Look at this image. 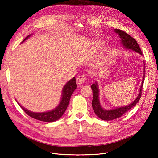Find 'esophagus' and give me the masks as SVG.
<instances>
[{
	"label": "esophagus",
	"instance_id": "1",
	"mask_svg": "<svg viewBox=\"0 0 158 158\" xmlns=\"http://www.w3.org/2000/svg\"><path fill=\"white\" fill-rule=\"evenodd\" d=\"M85 79H86V77L84 75H79L77 77V79H76L77 83L78 85H81L85 81Z\"/></svg>",
	"mask_w": 158,
	"mask_h": 158
}]
</instances>
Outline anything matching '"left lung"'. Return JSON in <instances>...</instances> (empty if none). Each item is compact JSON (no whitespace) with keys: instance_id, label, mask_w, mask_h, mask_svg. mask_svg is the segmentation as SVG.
Here are the masks:
<instances>
[{"instance_id":"1","label":"left lung","mask_w":158,"mask_h":158,"mask_svg":"<svg viewBox=\"0 0 158 158\" xmlns=\"http://www.w3.org/2000/svg\"><path fill=\"white\" fill-rule=\"evenodd\" d=\"M114 31H115L117 34L119 35V38L121 39V43H122V45H123V48H125L126 49H131L134 52L139 53L140 55H143L141 49H140L139 45H138V43L136 42L135 39L132 38V36H130L128 34H127L126 32L121 31V30L115 29ZM144 63H145V62H144ZM144 69H145V68H144ZM144 80H145V71H144L143 81L141 85H140V88L139 89V94L137 96L136 98L132 102L129 104L128 105L109 110L103 109L101 105H100L99 100L98 85L96 81L95 82V83H93L91 85V88L93 92V99L92 105L93 110L96 115L98 116L100 119L105 121L115 119L119 118L120 117H122L124 113H126L127 110H129L130 109H132L133 106H135L137 104V102L139 101L142 94V89L144 83Z\"/></svg>"}]
</instances>
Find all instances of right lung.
Masks as SVG:
<instances>
[{
    "mask_svg": "<svg viewBox=\"0 0 158 158\" xmlns=\"http://www.w3.org/2000/svg\"><path fill=\"white\" fill-rule=\"evenodd\" d=\"M32 35H30L28 36H26L25 39L22 42H24L26 39H28L30 36ZM77 88V84H76V80L75 77H73V79L66 83V84L64 86L62 89V95L61 100L59 105L57 106L55 109H53L52 110H49V111L43 112V113H35L31 111L28 109L23 108V106L19 105L20 107L24 110L25 113L28 115L30 117H32V118L38 119L39 121H42V122H55L56 120H58L60 117H61L63 114L64 113L65 110L67 109V106L69 105V103L70 99V96H71L72 94Z\"/></svg>",
    "mask_w": 158,
    "mask_h": 158,
    "instance_id": "right-lung-1",
    "label": "right lung"
}]
</instances>
